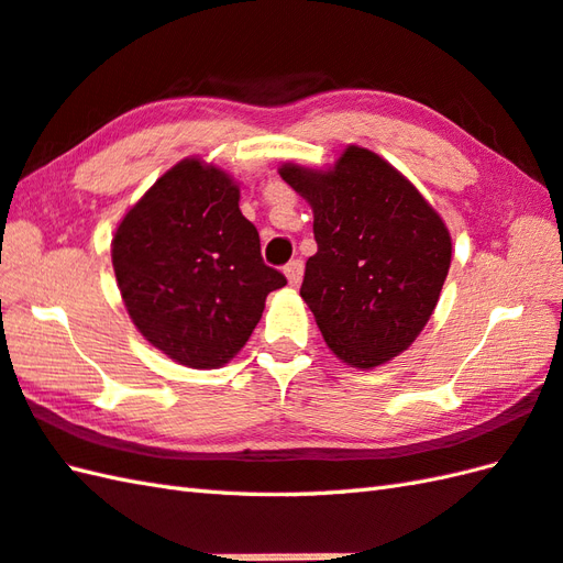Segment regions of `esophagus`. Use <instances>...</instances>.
<instances>
[{
	"instance_id": "esophagus-1",
	"label": "esophagus",
	"mask_w": 563,
	"mask_h": 563,
	"mask_svg": "<svg viewBox=\"0 0 563 563\" xmlns=\"http://www.w3.org/2000/svg\"><path fill=\"white\" fill-rule=\"evenodd\" d=\"M283 271H285V278H288L290 285H300L302 275H305V263L300 258H292Z\"/></svg>"
}]
</instances>
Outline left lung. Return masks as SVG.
<instances>
[{
    "label": "left lung",
    "instance_id": "obj_1",
    "mask_svg": "<svg viewBox=\"0 0 563 563\" xmlns=\"http://www.w3.org/2000/svg\"><path fill=\"white\" fill-rule=\"evenodd\" d=\"M314 212L317 254L300 295L339 361L369 369L409 349L448 278L445 222L409 178L351 145L327 172L283 164Z\"/></svg>",
    "mask_w": 563,
    "mask_h": 563
}]
</instances>
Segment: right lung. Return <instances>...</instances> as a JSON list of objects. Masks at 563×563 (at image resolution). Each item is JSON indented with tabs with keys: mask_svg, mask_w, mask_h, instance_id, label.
I'll return each instance as SVG.
<instances>
[{
	"mask_svg": "<svg viewBox=\"0 0 563 563\" xmlns=\"http://www.w3.org/2000/svg\"><path fill=\"white\" fill-rule=\"evenodd\" d=\"M113 271L130 319L154 349L210 369L244 349L285 275L261 258L256 227L222 169L184 159L118 224Z\"/></svg>",
	"mask_w": 563,
	"mask_h": 563,
	"instance_id": "right-lung-1",
	"label": "right lung"
}]
</instances>
